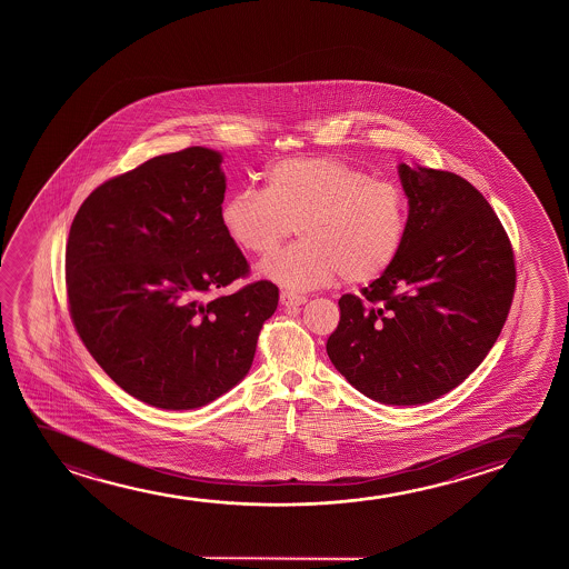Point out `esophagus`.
Wrapping results in <instances>:
<instances>
[{
    "mask_svg": "<svg viewBox=\"0 0 569 569\" xmlns=\"http://www.w3.org/2000/svg\"><path fill=\"white\" fill-rule=\"evenodd\" d=\"M280 303L283 307H288V309H296V307L307 303V297L297 296V293H291V291H281Z\"/></svg>",
    "mask_w": 569,
    "mask_h": 569,
    "instance_id": "1",
    "label": "esophagus"
}]
</instances>
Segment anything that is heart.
Returning <instances> with one entry per match:
<instances>
[{"label":"heart","mask_w":569,"mask_h":569,"mask_svg":"<svg viewBox=\"0 0 569 569\" xmlns=\"http://www.w3.org/2000/svg\"><path fill=\"white\" fill-rule=\"evenodd\" d=\"M219 219L231 241L268 257L299 231L303 241L266 260L258 272L293 291L342 276L366 286L389 272L405 249L410 206L405 190L332 157L283 159L266 169L264 188L227 196Z\"/></svg>","instance_id":"obj_1"}]
</instances>
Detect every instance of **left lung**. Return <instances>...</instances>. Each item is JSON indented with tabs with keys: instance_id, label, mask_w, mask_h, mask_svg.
I'll return each mask as SVG.
<instances>
[{
	"instance_id": "obj_1",
	"label": "left lung",
	"mask_w": 569,
	"mask_h": 569,
	"mask_svg": "<svg viewBox=\"0 0 569 569\" xmlns=\"http://www.w3.org/2000/svg\"><path fill=\"white\" fill-rule=\"evenodd\" d=\"M410 227L389 272L340 297L327 342L336 369L381 405L443 397L482 363L513 301L515 260L498 216L455 172L398 164Z\"/></svg>"
}]
</instances>
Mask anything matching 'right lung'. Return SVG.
Wrapping results in <instances>:
<instances>
[{
  "label": "right lung",
  "instance_id": "add662e5",
  "mask_svg": "<svg viewBox=\"0 0 569 569\" xmlns=\"http://www.w3.org/2000/svg\"><path fill=\"white\" fill-rule=\"evenodd\" d=\"M223 157L188 148L94 188L71 223V320L94 361L141 402L194 410L249 373L272 281L203 301L249 273L219 219Z\"/></svg>",
  "mask_w": 569,
  "mask_h": 569
}]
</instances>
